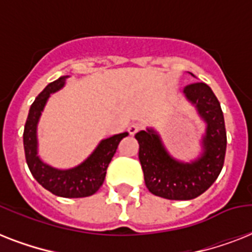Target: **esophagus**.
Masks as SVG:
<instances>
[{"instance_id": "obj_1", "label": "esophagus", "mask_w": 252, "mask_h": 252, "mask_svg": "<svg viewBox=\"0 0 252 252\" xmlns=\"http://www.w3.org/2000/svg\"><path fill=\"white\" fill-rule=\"evenodd\" d=\"M140 129H141V126L137 124V123H133V124H130V126H128V132H129V134H132V136L137 133Z\"/></svg>"}]
</instances>
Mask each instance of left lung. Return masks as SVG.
Masks as SVG:
<instances>
[{"instance_id": "left-lung-1", "label": "left lung", "mask_w": 252, "mask_h": 252, "mask_svg": "<svg viewBox=\"0 0 252 252\" xmlns=\"http://www.w3.org/2000/svg\"><path fill=\"white\" fill-rule=\"evenodd\" d=\"M184 94L207 122L203 157L184 165L170 158L153 130L134 134L144 179L153 195L168 200H191L207 191L222 170L226 153V129L219 99L204 82L186 86Z\"/></svg>"}]
</instances>
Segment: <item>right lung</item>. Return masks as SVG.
I'll use <instances>...</instances> for the list:
<instances>
[{
	"instance_id": "obj_1",
	"label": "right lung",
	"mask_w": 252,
	"mask_h": 252,
	"mask_svg": "<svg viewBox=\"0 0 252 252\" xmlns=\"http://www.w3.org/2000/svg\"><path fill=\"white\" fill-rule=\"evenodd\" d=\"M65 77L53 81L40 94L30 107L29 116L26 120L23 132V145H25L26 162L29 165L32 176L45 189L53 195L61 197H86L94 195L98 191L106 178L107 167L116 153L119 144L128 133L115 134L112 137L103 140L95 152L87 158L82 165L72 170H56L45 165L36 156V124L40 114L45 106L49 94L64 86Z\"/></svg>"
}]
</instances>
